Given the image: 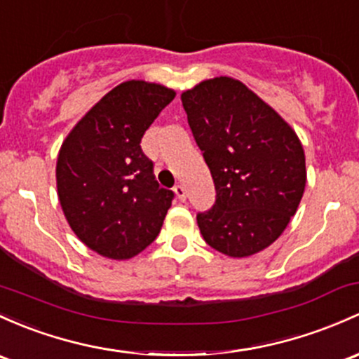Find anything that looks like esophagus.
Masks as SVG:
<instances>
[{
	"mask_svg": "<svg viewBox=\"0 0 359 359\" xmlns=\"http://www.w3.org/2000/svg\"><path fill=\"white\" fill-rule=\"evenodd\" d=\"M172 191H175L176 196H178L181 202H184V200H187V190H184L183 184H176V187L172 188Z\"/></svg>",
	"mask_w": 359,
	"mask_h": 359,
	"instance_id": "34e87169",
	"label": "esophagus"
}]
</instances>
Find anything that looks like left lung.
<instances>
[{
    "mask_svg": "<svg viewBox=\"0 0 359 359\" xmlns=\"http://www.w3.org/2000/svg\"><path fill=\"white\" fill-rule=\"evenodd\" d=\"M191 133L215 184L196 215L203 240L227 257L271 246L298 210L306 184L294 130L240 80L215 76L181 94Z\"/></svg>",
    "mask_w": 359,
    "mask_h": 359,
    "instance_id": "8db88e82",
    "label": "left lung"
}]
</instances>
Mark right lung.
I'll use <instances>...</instances> for the list:
<instances>
[{
    "label": "right lung",
    "instance_id": "add662e5",
    "mask_svg": "<svg viewBox=\"0 0 359 359\" xmlns=\"http://www.w3.org/2000/svg\"><path fill=\"white\" fill-rule=\"evenodd\" d=\"M161 83H119L61 144L56 187L72 231L99 255L126 260L157 238L172 202L142 152L145 130L175 99Z\"/></svg>",
    "mask_w": 359,
    "mask_h": 359
}]
</instances>
